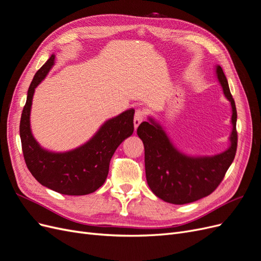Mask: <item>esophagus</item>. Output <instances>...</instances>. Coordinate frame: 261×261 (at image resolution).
I'll list each match as a JSON object with an SVG mask.
<instances>
[{
    "instance_id": "1",
    "label": "esophagus",
    "mask_w": 261,
    "mask_h": 261,
    "mask_svg": "<svg viewBox=\"0 0 261 261\" xmlns=\"http://www.w3.org/2000/svg\"><path fill=\"white\" fill-rule=\"evenodd\" d=\"M143 121H144V112L141 111V110H136L135 116H134V127H135V129Z\"/></svg>"
}]
</instances>
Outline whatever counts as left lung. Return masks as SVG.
<instances>
[{"label":"left lung","mask_w":261,"mask_h":261,"mask_svg":"<svg viewBox=\"0 0 261 261\" xmlns=\"http://www.w3.org/2000/svg\"><path fill=\"white\" fill-rule=\"evenodd\" d=\"M216 73L232 107L231 145L225 151L215 155H186L172 144L162 126L151 117L137 128L145 147L147 183L156 197L167 202L184 204L210 195L222 181L234 160L238 148V112L223 69L217 65Z\"/></svg>","instance_id":"obj_1"}]
</instances>
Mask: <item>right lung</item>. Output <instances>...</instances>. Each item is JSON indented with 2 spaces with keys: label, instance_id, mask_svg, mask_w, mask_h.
<instances>
[{
  "label": "right lung",
  "instance_id": "right-lung-1",
  "mask_svg": "<svg viewBox=\"0 0 261 261\" xmlns=\"http://www.w3.org/2000/svg\"><path fill=\"white\" fill-rule=\"evenodd\" d=\"M52 54L36 73L27 92L19 134L26 165L41 185L63 195L82 196L96 192L107 179L116 148L134 132V113L129 109L110 118L83 146L66 152H52L37 143L30 129V110L37 86L54 65Z\"/></svg>",
  "mask_w": 261,
  "mask_h": 261
}]
</instances>
